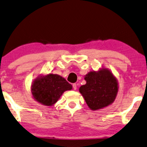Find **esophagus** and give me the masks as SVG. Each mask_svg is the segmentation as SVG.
Instances as JSON below:
<instances>
[{
  "label": "esophagus",
  "mask_w": 147,
  "mask_h": 147,
  "mask_svg": "<svg viewBox=\"0 0 147 147\" xmlns=\"http://www.w3.org/2000/svg\"><path fill=\"white\" fill-rule=\"evenodd\" d=\"M72 87H73L74 89L76 90V89H77V85L76 83H73V84H72Z\"/></svg>",
  "instance_id": "34e87169"
}]
</instances>
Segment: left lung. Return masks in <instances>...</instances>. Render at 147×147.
Wrapping results in <instances>:
<instances>
[{
    "label": "left lung",
    "instance_id": "1",
    "mask_svg": "<svg viewBox=\"0 0 147 147\" xmlns=\"http://www.w3.org/2000/svg\"><path fill=\"white\" fill-rule=\"evenodd\" d=\"M85 80L87 83L81 86L79 91L92 110L106 107L114 101L118 93V83L108 70L90 72Z\"/></svg>",
    "mask_w": 147,
    "mask_h": 147
}]
</instances>
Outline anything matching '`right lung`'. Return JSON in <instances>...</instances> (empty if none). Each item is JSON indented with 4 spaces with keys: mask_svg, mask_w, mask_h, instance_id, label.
Instances as JSON below:
<instances>
[{
    "mask_svg": "<svg viewBox=\"0 0 147 147\" xmlns=\"http://www.w3.org/2000/svg\"><path fill=\"white\" fill-rule=\"evenodd\" d=\"M70 89L72 85L65 79L58 75L49 74L36 79L33 83L31 91L37 101L50 106L58 101L64 91Z\"/></svg>",
    "mask_w": 147,
    "mask_h": 147,
    "instance_id": "obj_1",
    "label": "right lung"
}]
</instances>
